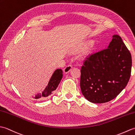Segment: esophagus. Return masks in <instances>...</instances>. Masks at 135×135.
Instances as JSON below:
<instances>
[{
    "label": "esophagus",
    "mask_w": 135,
    "mask_h": 135,
    "mask_svg": "<svg viewBox=\"0 0 135 135\" xmlns=\"http://www.w3.org/2000/svg\"><path fill=\"white\" fill-rule=\"evenodd\" d=\"M72 68H73V67L71 65H67V67H65L64 68V70H63V71H64V74H67V73H69L71 70H72Z\"/></svg>",
    "instance_id": "obj_1"
}]
</instances>
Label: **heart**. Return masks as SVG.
I'll return each mask as SVG.
<instances>
[{
  "label": "heart",
  "instance_id": "obj_1",
  "mask_svg": "<svg viewBox=\"0 0 135 135\" xmlns=\"http://www.w3.org/2000/svg\"><path fill=\"white\" fill-rule=\"evenodd\" d=\"M92 44H93L92 42H89L86 43L85 44L83 45L82 46H81L79 49H77L76 51H80L84 50L85 49H86L88 47L90 46ZM94 50H95V49H94V48H91V49H89L86 50L85 52L82 54V55L81 56V59L82 60L88 59V57H89L91 55H92V54L94 53Z\"/></svg>",
  "mask_w": 135,
  "mask_h": 135
}]
</instances>
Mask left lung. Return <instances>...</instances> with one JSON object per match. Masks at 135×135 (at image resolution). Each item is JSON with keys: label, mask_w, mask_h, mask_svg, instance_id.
<instances>
[{"label": "left lung", "mask_w": 135, "mask_h": 135, "mask_svg": "<svg viewBox=\"0 0 135 135\" xmlns=\"http://www.w3.org/2000/svg\"><path fill=\"white\" fill-rule=\"evenodd\" d=\"M132 57L118 35L108 48L92 54L81 67L80 86L83 95L94 103L110 102L121 92L130 79Z\"/></svg>", "instance_id": "1"}]
</instances>
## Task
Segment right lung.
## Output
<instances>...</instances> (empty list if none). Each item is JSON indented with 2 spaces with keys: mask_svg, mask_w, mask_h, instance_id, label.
I'll use <instances>...</instances> for the list:
<instances>
[{
  "mask_svg": "<svg viewBox=\"0 0 135 135\" xmlns=\"http://www.w3.org/2000/svg\"><path fill=\"white\" fill-rule=\"evenodd\" d=\"M62 78V71L61 69H57L51 76L48 85L45 88L42 93H38L34 97V99L38 100H42L46 99L47 97L53 93L60 84Z\"/></svg>",
  "mask_w": 135,
  "mask_h": 135,
  "instance_id": "obj_1",
  "label": "right lung"
}]
</instances>
